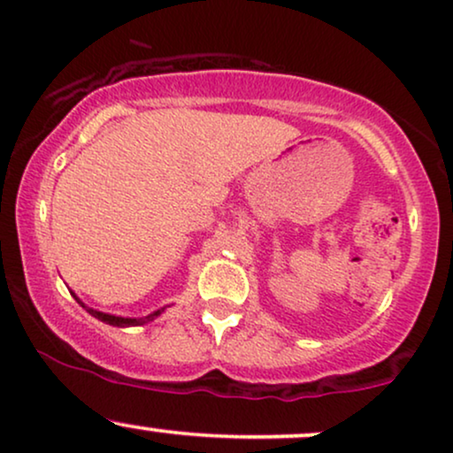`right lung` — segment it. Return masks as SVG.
Here are the masks:
<instances>
[{
    "label": "right lung",
    "instance_id": "add662e5",
    "mask_svg": "<svg viewBox=\"0 0 453 453\" xmlns=\"http://www.w3.org/2000/svg\"><path fill=\"white\" fill-rule=\"evenodd\" d=\"M75 297V296H73ZM78 299V297H75ZM80 302V299H78ZM81 303V302H80ZM81 308H86L88 310V312L95 316V319H99V320H103V323H107V325H113V326H130V325H143V323H150V320H154L157 314H162L165 312V308L162 310H156L154 314H147V316H143V319H124V316H113V314H105V312H96V310H92V308H88V306H84V303H81Z\"/></svg>",
    "mask_w": 453,
    "mask_h": 453
}]
</instances>
